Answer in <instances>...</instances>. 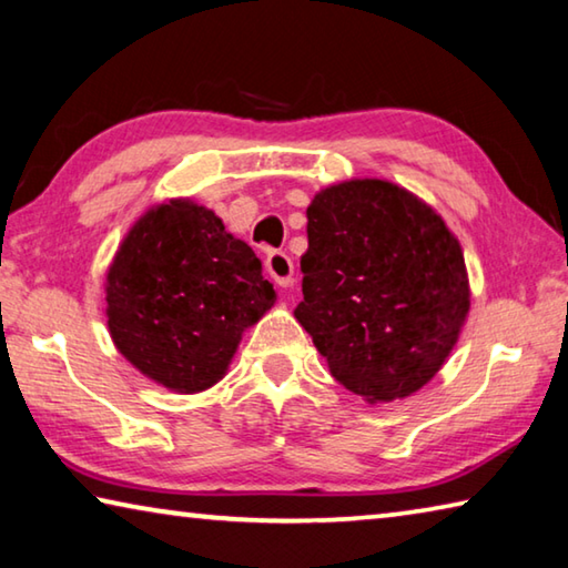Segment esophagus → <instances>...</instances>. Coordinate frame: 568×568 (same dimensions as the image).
<instances>
[{"label": "esophagus", "instance_id": "34e87169", "mask_svg": "<svg viewBox=\"0 0 568 568\" xmlns=\"http://www.w3.org/2000/svg\"><path fill=\"white\" fill-rule=\"evenodd\" d=\"M265 267L271 273L273 281L281 287H291L293 285V261L291 255L283 253V250H271L265 257Z\"/></svg>", "mask_w": 568, "mask_h": 568}]
</instances>
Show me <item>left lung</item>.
Here are the masks:
<instances>
[{
	"instance_id": "1",
	"label": "left lung",
	"mask_w": 568,
	"mask_h": 568,
	"mask_svg": "<svg viewBox=\"0 0 568 568\" xmlns=\"http://www.w3.org/2000/svg\"><path fill=\"white\" fill-rule=\"evenodd\" d=\"M301 271L297 323L333 378L368 403L426 386L468 315L456 235L388 180H348L313 197Z\"/></svg>"
}]
</instances>
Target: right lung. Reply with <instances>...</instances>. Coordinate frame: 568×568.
Returning <instances> with one entry per match:
<instances>
[{
  "instance_id": "obj_1",
  "label": "right lung",
  "mask_w": 568,
  "mask_h": 568,
  "mask_svg": "<svg viewBox=\"0 0 568 568\" xmlns=\"http://www.w3.org/2000/svg\"><path fill=\"white\" fill-rule=\"evenodd\" d=\"M275 303L253 247L190 200L150 207L108 271V325L134 368L178 393L225 376L243 331Z\"/></svg>"
}]
</instances>
